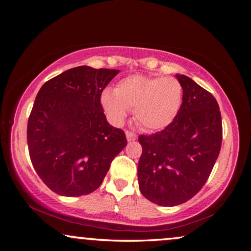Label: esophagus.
<instances>
[{
	"instance_id": "34e87169",
	"label": "esophagus",
	"mask_w": 251,
	"mask_h": 251,
	"mask_svg": "<svg viewBox=\"0 0 251 251\" xmlns=\"http://www.w3.org/2000/svg\"><path fill=\"white\" fill-rule=\"evenodd\" d=\"M126 137H127V141L131 142V141H135V139L137 138V135L130 130H126Z\"/></svg>"
}]
</instances>
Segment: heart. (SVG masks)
Returning <instances> with one entry per match:
<instances>
[{
	"label": "heart",
	"mask_w": 251,
	"mask_h": 251,
	"mask_svg": "<svg viewBox=\"0 0 251 251\" xmlns=\"http://www.w3.org/2000/svg\"><path fill=\"white\" fill-rule=\"evenodd\" d=\"M182 96V85L174 76L131 75L123 78L114 92L104 91L100 104L113 124L121 125L133 108L135 120L143 128L157 130L175 120Z\"/></svg>",
	"instance_id": "heart-1"
}]
</instances>
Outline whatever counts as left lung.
<instances>
[{
  "instance_id": "obj_1",
  "label": "left lung",
  "mask_w": 251,
  "mask_h": 251,
  "mask_svg": "<svg viewBox=\"0 0 251 251\" xmlns=\"http://www.w3.org/2000/svg\"><path fill=\"white\" fill-rule=\"evenodd\" d=\"M184 90L179 112L171 124L141 135L138 184L144 197L159 206L193 198L209 177L219 155L223 124L211 93L186 75H176Z\"/></svg>"
}]
</instances>
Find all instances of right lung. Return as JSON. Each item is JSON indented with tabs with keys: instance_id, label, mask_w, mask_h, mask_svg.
<instances>
[{
	"instance_id": "add662e5",
	"label": "right lung",
	"mask_w": 251,
	"mask_h": 251,
	"mask_svg": "<svg viewBox=\"0 0 251 251\" xmlns=\"http://www.w3.org/2000/svg\"><path fill=\"white\" fill-rule=\"evenodd\" d=\"M118 70L78 66L48 80L27 122L29 158L50 190L63 196L91 194L126 146L124 130L110 126L100 104Z\"/></svg>"
}]
</instances>
